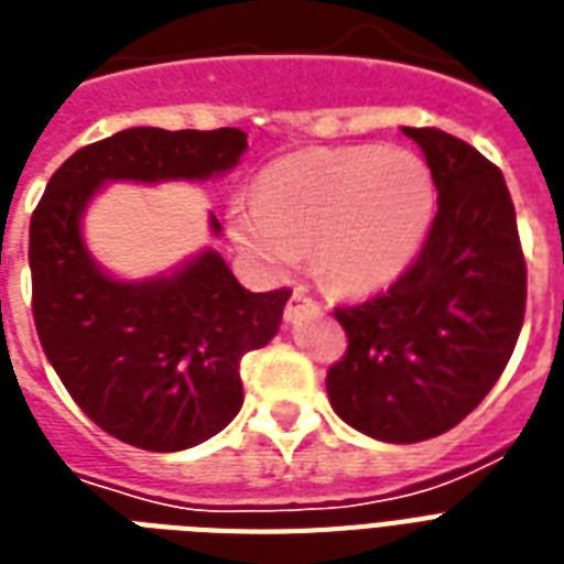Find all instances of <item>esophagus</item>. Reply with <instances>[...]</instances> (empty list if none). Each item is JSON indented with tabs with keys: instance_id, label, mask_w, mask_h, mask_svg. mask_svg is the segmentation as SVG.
Wrapping results in <instances>:
<instances>
[{
	"instance_id": "1",
	"label": "esophagus",
	"mask_w": 564,
	"mask_h": 564,
	"mask_svg": "<svg viewBox=\"0 0 564 564\" xmlns=\"http://www.w3.org/2000/svg\"><path fill=\"white\" fill-rule=\"evenodd\" d=\"M308 308H317V303L305 294V288H294V294H291V300H288L285 305V321H296V317L303 312H308Z\"/></svg>"
}]
</instances>
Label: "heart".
<instances>
[{"instance_id":"1","label":"heart","mask_w":564,"mask_h":564,"mask_svg":"<svg viewBox=\"0 0 564 564\" xmlns=\"http://www.w3.org/2000/svg\"><path fill=\"white\" fill-rule=\"evenodd\" d=\"M438 191L421 155L397 147H317L273 161L259 203L238 205L232 235L268 268L312 247L329 285L368 294L412 268L430 238Z\"/></svg>"}]
</instances>
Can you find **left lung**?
<instances>
[{
  "mask_svg": "<svg viewBox=\"0 0 564 564\" xmlns=\"http://www.w3.org/2000/svg\"><path fill=\"white\" fill-rule=\"evenodd\" d=\"M438 191L414 264L368 303L335 308L347 352L326 373L335 414L388 444L435 438L465 421L512 359L527 264L503 173L470 143L403 126Z\"/></svg>",
  "mask_w": 564,
  "mask_h": 564,
  "instance_id": "1",
  "label": "left lung"
}]
</instances>
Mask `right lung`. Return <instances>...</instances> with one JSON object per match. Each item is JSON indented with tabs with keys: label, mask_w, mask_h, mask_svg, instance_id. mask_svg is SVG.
<instances>
[{
	"label": "right lung",
	"mask_w": 564,
	"mask_h": 564,
	"mask_svg": "<svg viewBox=\"0 0 564 564\" xmlns=\"http://www.w3.org/2000/svg\"><path fill=\"white\" fill-rule=\"evenodd\" d=\"M243 150L241 129H126L73 152L32 214L43 352L78 409L132 447L176 453L229 426L243 403V352L270 344L291 291L252 294L217 250L164 276L117 279L87 250L82 217L108 182H205L232 170ZM208 223L220 235L214 214Z\"/></svg>",
	"instance_id": "obj_1"
}]
</instances>
